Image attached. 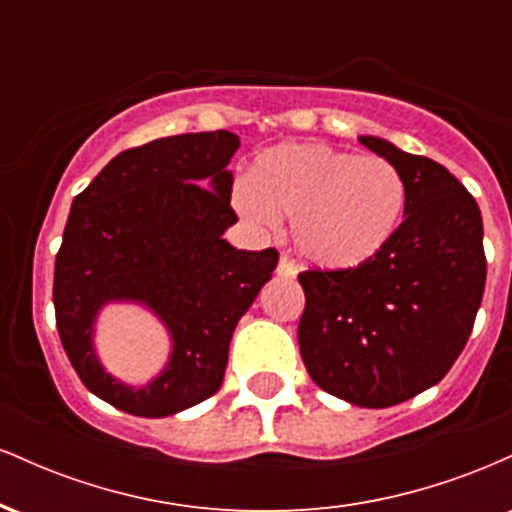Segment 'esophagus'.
Wrapping results in <instances>:
<instances>
[{"label":"esophagus","instance_id":"obj_1","mask_svg":"<svg viewBox=\"0 0 512 512\" xmlns=\"http://www.w3.org/2000/svg\"><path fill=\"white\" fill-rule=\"evenodd\" d=\"M296 264H293V260H289V257H281L279 264H276V274L279 276H296Z\"/></svg>","mask_w":512,"mask_h":512}]
</instances>
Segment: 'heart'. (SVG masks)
Instances as JSON below:
<instances>
[{"label": "heart", "mask_w": 512, "mask_h": 512, "mask_svg": "<svg viewBox=\"0 0 512 512\" xmlns=\"http://www.w3.org/2000/svg\"><path fill=\"white\" fill-rule=\"evenodd\" d=\"M404 204L407 185L390 161L327 144L276 146L233 190V207L252 226L291 216L298 255L327 272L373 262L395 238Z\"/></svg>", "instance_id": "obj_1"}]
</instances>
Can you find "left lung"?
<instances>
[{
  "mask_svg": "<svg viewBox=\"0 0 512 512\" xmlns=\"http://www.w3.org/2000/svg\"><path fill=\"white\" fill-rule=\"evenodd\" d=\"M358 142L402 173L404 221L373 262L298 274V344L315 385L385 409L440 383L462 354L484 296V223L445 166L378 137Z\"/></svg>",
  "mask_w": 512,
  "mask_h": 512,
  "instance_id": "1",
  "label": "left lung"
}]
</instances>
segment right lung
<instances>
[{"label": "right lung", "instance_id": "1", "mask_svg": "<svg viewBox=\"0 0 512 512\" xmlns=\"http://www.w3.org/2000/svg\"><path fill=\"white\" fill-rule=\"evenodd\" d=\"M226 129L178 134L117 154L74 197L55 260L57 332L88 390L134 416L195 407L223 383L238 320L279 262L274 248L236 250ZM139 302L174 339L169 366L144 388L104 373L92 346L103 304Z\"/></svg>", "mask_w": 512, "mask_h": 512}]
</instances>
